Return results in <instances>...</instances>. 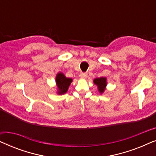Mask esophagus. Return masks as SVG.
<instances>
[{
	"mask_svg": "<svg viewBox=\"0 0 156 156\" xmlns=\"http://www.w3.org/2000/svg\"><path fill=\"white\" fill-rule=\"evenodd\" d=\"M80 77L82 79H85L87 77V73H81L80 74Z\"/></svg>",
	"mask_w": 156,
	"mask_h": 156,
	"instance_id": "34e87169",
	"label": "esophagus"
}]
</instances>
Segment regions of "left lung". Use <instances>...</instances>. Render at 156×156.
<instances>
[{"label": "left lung", "mask_w": 156, "mask_h": 156, "mask_svg": "<svg viewBox=\"0 0 156 156\" xmlns=\"http://www.w3.org/2000/svg\"><path fill=\"white\" fill-rule=\"evenodd\" d=\"M94 83L97 86V89L99 92L101 94H103L105 91L106 85H107V80H106V77H99L96 78L94 80Z\"/></svg>", "instance_id": "1"}]
</instances>
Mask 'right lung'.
Segmentation results:
<instances>
[{
    "instance_id": "add662e5",
    "label": "right lung",
    "mask_w": 156,
    "mask_h": 156,
    "mask_svg": "<svg viewBox=\"0 0 156 156\" xmlns=\"http://www.w3.org/2000/svg\"><path fill=\"white\" fill-rule=\"evenodd\" d=\"M72 78L66 77L65 74L62 72L57 74L55 77V82L57 86V94L59 95L65 94L69 89V85L72 82Z\"/></svg>"
}]
</instances>
